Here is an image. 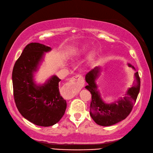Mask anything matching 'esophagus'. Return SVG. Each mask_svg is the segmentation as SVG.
<instances>
[{
    "instance_id": "obj_1",
    "label": "esophagus",
    "mask_w": 153,
    "mask_h": 153,
    "mask_svg": "<svg viewBox=\"0 0 153 153\" xmlns=\"http://www.w3.org/2000/svg\"><path fill=\"white\" fill-rule=\"evenodd\" d=\"M84 85V80L80 75H77L72 77L67 82L63 87L64 93L66 98L71 99L75 96Z\"/></svg>"
}]
</instances>
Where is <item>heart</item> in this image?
Here are the masks:
<instances>
[{
  "label": "heart",
  "mask_w": 153,
  "mask_h": 153,
  "mask_svg": "<svg viewBox=\"0 0 153 153\" xmlns=\"http://www.w3.org/2000/svg\"><path fill=\"white\" fill-rule=\"evenodd\" d=\"M83 50H84V51H85V48H84V49H83Z\"/></svg>",
  "instance_id": "1"
}]
</instances>
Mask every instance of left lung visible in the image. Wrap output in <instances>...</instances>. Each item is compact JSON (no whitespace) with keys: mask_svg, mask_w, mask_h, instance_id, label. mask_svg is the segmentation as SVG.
<instances>
[{"mask_svg":"<svg viewBox=\"0 0 153 153\" xmlns=\"http://www.w3.org/2000/svg\"><path fill=\"white\" fill-rule=\"evenodd\" d=\"M128 66L135 69L131 64H128ZM100 69L99 67H95L86 74L85 81L88 85L85 86V89L92 94L90 106L92 119L100 126H109L126 119L131 112L140 91V78L137 71L135 73V80L133 85L128 89L124 97L114 103L106 104L101 98L95 82L99 75Z\"/></svg>","mask_w":153,"mask_h":153,"instance_id":"left-lung-1","label":"left lung"}]
</instances>
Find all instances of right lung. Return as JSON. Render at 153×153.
Segmentation results:
<instances>
[{
	"label": "right lung",
	"instance_id": "right-lung-1",
	"mask_svg": "<svg viewBox=\"0 0 153 153\" xmlns=\"http://www.w3.org/2000/svg\"><path fill=\"white\" fill-rule=\"evenodd\" d=\"M51 48L38 43L27 45L13 67L12 80L14 99L19 112L29 121L40 126H53L62 117L67 103L60 94L61 80L52 76L42 85L34 82L45 52Z\"/></svg>",
	"mask_w": 153,
	"mask_h": 153
}]
</instances>
